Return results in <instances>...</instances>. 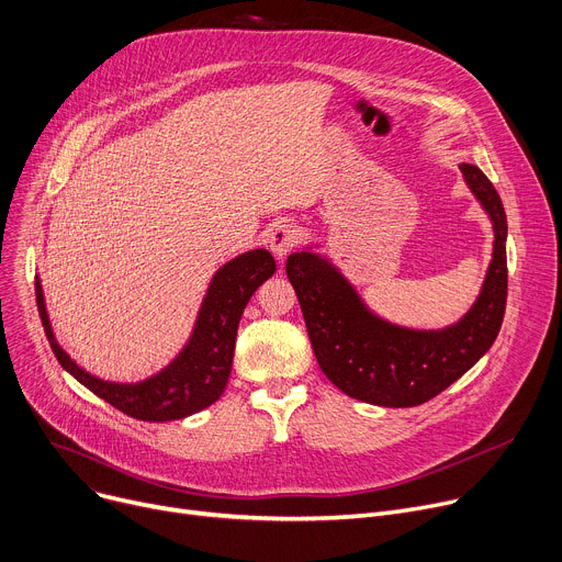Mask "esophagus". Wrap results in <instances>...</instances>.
<instances>
[{
    "label": "esophagus",
    "instance_id": "obj_1",
    "mask_svg": "<svg viewBox=\"0 0 562 562\" xmlns=\"http://www.w3.org/2000/svg\"><path fill=\"white\" fill-rule=\"evenodd\" d=\"M299 240H301V232L288 223V225H277L272 229L268 243H270V249L274 256L285 258L299 245Z\"/></svg>",
    "mask_w": 562,
    "mask_h": 562
}]
</instances>
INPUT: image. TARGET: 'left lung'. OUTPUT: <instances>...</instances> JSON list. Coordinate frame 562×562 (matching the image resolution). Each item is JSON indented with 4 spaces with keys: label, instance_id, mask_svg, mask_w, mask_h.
I'll return each instance as SVG.
<instances>
[{
    "label": "left lung",
    "instance_id": "obj_1",
    "mask_svg": "<svg viewBox=\"0 0 562 562\" xmlns=\"http://www.w3.org/2000/svg\"><path fill=\"white\" fill-rule=\"evenodd\" d=\"M491 215L493 261L482 294L454 326L412 330L367 311L353 285L313 251L290 254L285 272L304 313L315 358L347 396L380 407H416L459 380L491 347L506 311V213L484 172L459 166Z\"/></svg>",
    "mask_w": 562,
    "mask_h": 562
}]
</instances>
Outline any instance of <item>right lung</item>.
I'll list each match as a JSON object with an SVG mask.
<instances>
[{"label": "right lung", "mask_w": 562, "mask_h": 562, "mask_svg": "<svg viewBox=\"0 0 562 562\" xmlns=\"http://www.w3.org/2000/svg\"><path fill=\"white\" fill-rule=\"evenodd\" d=\"M277 270L268 249H254L236 256L234 261L215 272L184 351L157 375L121 384L108 382L82 371L54 337L49 315L45 308L42 285L35 281L37 313L45 326L52 351L80 384L88 386L99 398L119 412L150 423L178 420L191 416L218 401L225 392L236 347V330L249 296Z\"/></svg>", "instance_id": "1"}]
</instances>
